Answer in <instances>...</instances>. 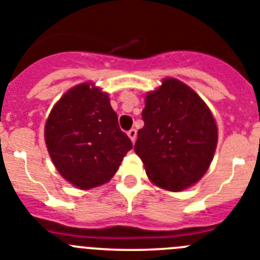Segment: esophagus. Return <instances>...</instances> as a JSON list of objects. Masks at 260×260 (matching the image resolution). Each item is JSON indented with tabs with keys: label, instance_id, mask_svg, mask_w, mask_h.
Here are the masks:
<instances>
[{
	"label": "esophagus",
	"instance_id": "esophagus-1",
	"mask_svg": "<svg viewBox=\"0 0 260 260\" xmlns=\"http://www.w3.org/2000/svg\"><path fill=\"white\" fill-rule=\"evenodd\" d=\"M128 137H129L131 139V141H132V143H135V141H136V137H137V131L135 129V128H132V129H129L128 131Z\"/></svg>",
	"mask_w": 260,
	"mask_h": 260
}]
</instances>
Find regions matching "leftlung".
I'll return each instance as SVG.
<instances>
[{"mask_svg":"<svg viewBox=\"0 0 260 260\" xmlns=\"http://www.w3.org/2000/svg\"><path fill=\"white\" fill-rule=\"evenodd\" d=\"M144 127L135 152L149 180L171 192L196 184L211 166L218 140L216 119L198 92L166 77L145 94Z\"/></svg>","mask_w":260,"mask_h":260,"instance_id":"left-lung-1","label":"left lung"}]
</instances>
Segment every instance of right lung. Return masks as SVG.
<instances>
[{
    "instance_id": "obj_1",
    "label": "right lung",
    "mask_w": 260,
    "mask_h": 260,
    "mask_svg": "<svg viewBox=\"0 0 260 260\" xmlns=\"http://www.w3.org/2000/svg\"><path fill=\"white\" fill-rule=\"evenodd\" d=\"M44 140L56 170L78 189L107 183L132 149L119 128L108 92L91 81L71 87L55 103Z\"/></svg>"
}]
</instances>
